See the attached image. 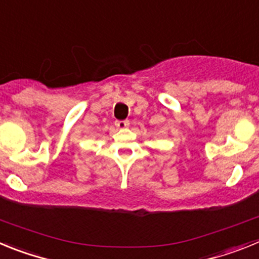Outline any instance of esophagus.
<instances>
[{"label":"esophagus","instance_id":"1","mask_svg":"<svg viewBox=\"0 0 259 259\" xmlns=\"http://www.w3.org/2000/svg\"><path fill=\"white\" fill-rule=\"evenodd\" d=\"M128 124H130L128 120H115V125L118 128H120V130H124Z\"/></svg>","mask_w":259,"mask_h":259}]
</instances>
